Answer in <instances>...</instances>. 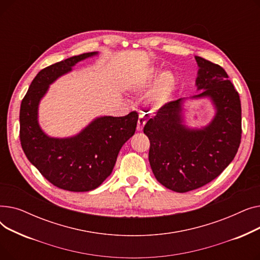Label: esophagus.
Returning <instances> with one entry per match:
<instances>
[{
    "mask_svg": "<svg viewBox=\"0 0 260 260\" xmlns=\"http://www.w3.org/2000/svg\"><path fill=\"white\" fill-rule=\"evenodd\" d=\"M146 123V118L144 116H140L139 117V120H138V124H137V129L138 131H142L143 129V126L145 125Z\"/></svg>",
    "mask_w": 260,
    "mask_h": 260,
    "instance_id": "obj_1",
    "label": "esophagus"
}]
</instances>
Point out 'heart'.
Returning a JSON list of instances; mask_svg holds the SVG:
<instances>
[{"label": "heart", "instance_id": "1", "mask_svg": "<svg viewBox=\"0 0 260 260\" xmlns=\"http://www.w3.org/2000/svg\"><path fill=\"white\" fill-rule=\"evenodd\" d=\"M129 89L145 94V104L152 109L166 106L178 88V79L173 72H165L160 67L152 66L133 77L127 83Z\"/></svg>", "mask_w": 260, "mask_h": 260}]
</instances>
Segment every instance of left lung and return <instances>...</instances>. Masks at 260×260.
<instances>
[{
	"mask_svg": "<svg viewBox=\"0 0 260 260\" xmlns=\"http://www.w3.org/2000/svg\"><path fill=\"white\" fill-rule=\"evenodd\" d=\"M198 94L168 103L143 128L151 141L148 160L156 179L185 193L211 182L234 159L241 140L239 94L222 67L195 57ZM209 99L214 117L206 126L188 127L185 103Z\"/></svg>",
	"mask_w": 260,
	"mask_h": 260,
	"instance_id": "8db88e82",
	"label": "left lung"
}]
</instances>
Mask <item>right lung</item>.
Instances as JSON below:
<instances>
[{"instance_id": "1", "label": "right lung", "mask_w": 260, "mask_h": 260, "mask_svg": "<svg viewBox=\"0 0 260 260\" xmlns=\"http://www.w3.org/2000/svg\"><path fill=\"white\" fill-rule=\"evenodd\" d=\"M98 54L82 53L44 68L32 80L20 108V139L27 159L50 183L71 192H88L102 184L138 122L136 112L124 117L101 116L65 138L50 137L40 126L39 105L49 85L77 63Z\"/></svg>"}]
</instances>
